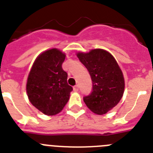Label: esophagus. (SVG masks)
<instances>
[{
	"label": "esophagus",
	"instance_id": "obj_1",
	"mask_svg": "<svg viewBox=\"0 0 153 153\" xmlns=\"http://www.w3.org/2000/svg\"><path fill=\"white\" fill-rule=\"evenodd\" d=\"M78 90H79V86H78V85H76V86H74V91L77 92Z\"/></svg>",
	"mask_w": 153,
	"mask_h": 153
}]
</instances>
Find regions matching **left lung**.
<instances>
[{
  "mask_svg": "<svg viewBox=\"0 0 153 153\" xmlns=\"http://www.w3.org/2000/svg\"><path fill=\"white\" fill-rule=\"evenodd\" d=\"M79 61L88 70L93 90L83 97L86 106L97 115L106 114L122 99L125 88L123 74L113 55L102 49L77 53Z\"/></svg>",
  "mask_w": 153,
  "mask_h": 153,
  "instance_id": "8db88e82",
  "label": "left lung"
}]
</instances>
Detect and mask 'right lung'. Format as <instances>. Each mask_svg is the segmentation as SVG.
Instances as JSON below:
<instances>
[{
  "label": "right lung",
  "mask_w": 153,
  "mask_h": 153,
  "mask_svg": "<svg viewBox=\"0 0 153 153\" xmlns=\"http://www.w3.org/2000/svg\"><path fill=\"white\" fill-rule=\"evenodd\" d=\"M65 57L56 48L47 50L36 57L28 75L26 89L30 102L47 116L61 112L73 90L62 68Z\"/></svg>",
  "instance_id": "add662e5"
}]
</instances>
